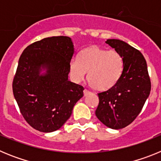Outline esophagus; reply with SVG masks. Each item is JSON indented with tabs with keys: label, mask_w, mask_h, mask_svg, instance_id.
<instances>
[{
	"label": "esophagus",
	"mask_w": 161,
	"mask_h": 161,
	"mask_svg": "<svg viewBox=\"0 0 161 161\" xmlns=\"http://www.w3.org/2000/svg\"><path fill=\"white\" fill-rule=\"evenodd\" d=\"M89 93H90V92H89L88 89H85V90H84V96H87Z\"/></svg>",
	"instance_id": "34e87169"
}]
</instances>
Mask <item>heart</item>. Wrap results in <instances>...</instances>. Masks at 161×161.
I'll use <instances>...</instances> for the list:
<instances>
[{"label": "heart", "mask_w": 161, "mask_h": 161, "mask_svg": "<svg viewBox=\"0 0 161 161\" xmlns=\"http://www.w3.org/2000/svg\"><path fill=\"white\" fill-rule=\"evenodd\" d=\"M123 68V59L117 52L106 51L98 46L83 50L80 59L72 58L69 62V71L75 81H82L88 72L91 86L100 91L113 87L119 80Z\"/></svg>", "instance_id": "b5f03b06"}]
</instances>
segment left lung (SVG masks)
<instances>
[{"label":"left lung","instance_id":"obj_1","mask_svg":"<svg viewBox=\"0 0 161 161\" xmlns=\"http://www.w3.org/2000/svg\"><path fill=\"white\" fill-rule=\"evenodd\" d=\"M123 59V70L117 83L98 93L96 116L109 128L122 129L131 123L141 111L151 91L146 60L141 52L124 41L107 39Z\"/></svg>","mask_w":161,"mask_h":161}]
</instances>
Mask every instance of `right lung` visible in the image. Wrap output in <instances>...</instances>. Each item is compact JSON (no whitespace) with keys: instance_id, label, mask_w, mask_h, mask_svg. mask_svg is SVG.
I'll return each mask as SVG.
<instances>
[{"instance_id":"add662e5","label":"right lung","mask_w":161,"mask_h":161,"mask_svg":"<svg viewBox=\"0 0 161 161\" xmlns=\"http://www.w3.org/2000/svg\"><path fill=\"white\" fill-rule=\"evenodd\" d=\"M74 52L72 38L53 36L31 44L20 56L13 92L22 116L33 128L57 130L83 97L84 88L68 80Z\"/></svg>"}]
</instances>
